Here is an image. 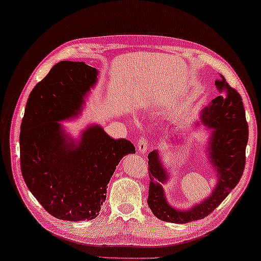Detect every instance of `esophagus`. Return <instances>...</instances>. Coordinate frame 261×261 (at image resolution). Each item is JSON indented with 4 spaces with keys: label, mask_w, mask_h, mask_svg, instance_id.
Instances as JSON below:
<instances>
[{
    "label": "esophagus",
    "mask_w": 261,
    "mask_h": 261,
    "mask_svg": "<svg viewBox=\"0 0 261 261\" xmlns=\"http://www.w3.org/2000/svg\"><path fill=\"white\" fill-rule=\"evenodd\" d=\"M136 144H138V150L140 154H144L148 149V141L146 136H141L138 141H136Z\"/></svg>",
    "instance_id": "1"
}]
</instances>
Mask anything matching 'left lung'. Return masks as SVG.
Listing matches in <instances>:
<instances>
[{
  "label": "left lung",
  "mask_w": 261,
  "mask_h": 261,
  "mask_svg": "<svg viewBox=\"0 0 261 261\" xmlns=\"http://www.w3.org/2000/svg\"><path fill=\"white\" fill-rule=\"evenodd\" d=\"M220 95L212 100L200 114V121L212 130L207 147V159L217 174V186L211 195L189 210H178L167 202L163 184L168 182V171L158 150L148 155L149 195L148 205L163 222L186 224L203 219L217 207L242 178L245 168V150L248 141V125L243 99L237 91L220 75L216 82Z\"/></svg>",
  "instance_id": "left-lung-1"
}]
</instances>
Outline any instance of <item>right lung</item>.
Segmentation results:
<instances>
[{
	"instance_id": "add662e5",
	"label": "right lung",
	"mask_w": 261,
	"mask_h": 261,
	"mask_svg": "<svg viewBox=\"0 0 261 261\" xmlns=\"http://www.w3.org/2000/svg\"><path fill=\"white\" fill-rule=\"evenodd\" d=\"M98 73L84 62H59L34 87L24 111L19 134L24 182L58 219L97 217L120 160L135 153L130 141L112 139L99 125L87 127L74 141L57 122L79 114Z\"/></svg>"
}]
</instances>
